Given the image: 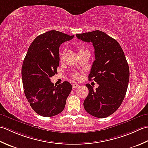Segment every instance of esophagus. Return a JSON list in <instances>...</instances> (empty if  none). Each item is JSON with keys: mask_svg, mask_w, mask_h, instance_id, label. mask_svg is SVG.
Listing matches in <instances>:
<instances>
[{"mask_svg": "<svg viewBox=\"0 0 148 148\" xmlns=\"http://www.w3.org/2000/svg\"><path fill=\"white\" fill-rule=\"evenodd\" d=\"M72 86H73V88H77V87L79 86H78V84H77V83H74L73 85H72Z\"/></svg>", "mask_w": 148, "mask_h": 148, "instance_id": "obj_1", "label": "esophagus"}]
</instances>
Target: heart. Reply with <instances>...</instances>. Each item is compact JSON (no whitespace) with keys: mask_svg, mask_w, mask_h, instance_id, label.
Masks as SVG:
<instances>
[{"mask_svg":"<svg viewBox=\"0 0 148 148\" xmlns=\"http://www.w3.org/2000/svg\"><path fill=\"white\" fill-rule=\"evenodd\" d=\"M83 51H86L84 50V49H80L79 50H78V53H80L81 52H83ZM72 75H73V77L75 78H78L80 77V75L78 73H77V72H74V73H72Z\"/></svg>","mask_w":148,"mask_h":148,"instance_id":"heart-1","label":"heart"}]
</instances>
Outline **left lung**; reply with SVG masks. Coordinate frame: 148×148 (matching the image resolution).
<instances>
[{"label":"left lung","mask_w":148,"mask_h":148,"mask_svg":"<svg viewBox=\"0 0 148 148\" xmlns=\"http://www.w3.org/2000/svg\"><path fill=\"white\" fill-rule=\"evenodd\" d=\"M76 36L92 43L95 60L89 80L99 85L94 90L89 84H86L89 95L84 101V108L93 116L105 118L115 112L125 98L130 78L128 64L118 42L106 33L95 31Z\"/></svg>","instance_id":"1"}]
</instances>
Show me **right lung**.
I'll use <instances>...</instances> for the list:
<instances>
[{
	"mask_svg": "<svg viewBox=\"0 0 148 148\" xmlns=\"http://www.w3.org/2000/svg\"><path fill=\"white\" fill-rule=\"evenodd\" d=\"M73 37L57 31L43 33L32 41L24 59V92L32 109L41 116H54L64 110L71 84L65 81L54 86L50 78L57 73L59 65V47Z\"/></svg>",
	"mask_w": 148,
	"mask_h": 148,
	"instance_id": "1",
	"label": "right lung"
}]
</instances>
